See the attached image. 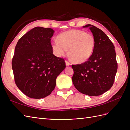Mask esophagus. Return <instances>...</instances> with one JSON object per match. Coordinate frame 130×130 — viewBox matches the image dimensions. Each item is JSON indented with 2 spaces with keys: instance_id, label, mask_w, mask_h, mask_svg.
<instances>
[{
  "instance_id": "34e87169",
  "label": "esophagus",
  "mask_w": 130,
  "mask_h": 130,
  "mask_svg": "<svg viewBox=\"0 0 130 130\" xmlns=\"http://www.w3.org/2000/svg\"><path fill=\"white\" fill-rule=\"evenodd\" d=\"M66 65L67 66H70V63L69 62H68L67 61H66Z\"/></svg>"
}]
</instances>
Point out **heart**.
<instances>
[{
    "mask_svg": "<svg viewBox=\"0 0 130 130\" xmlns=\"http://www.w3.org/2000/svg\"><path fill=\"white\" fill-rule=\"evenodd\" d=\"M57 40H54L52 48L55 54L61 57L66 54L69 49V55L77 63H82L92 56L95 46V38L90 33L73 29L59 34Z\"/></svg>",
    "mask_w": 130,
    "mask_h": 130,
    "instance_id": "b5f03b06",
    "label": "heart"
}]
</instances>
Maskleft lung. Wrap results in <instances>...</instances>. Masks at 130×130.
<instances>
[{
  "label": "left lung",
  "mask_w": 130,
  "mask_h": 130,
  "mask_svg": "<svg viewBox=\"0 0 130 130\" xmlns=\"http://www.w3.org/2000/svg\"><path fill=\"white\" fill-rule=\"evenodd\" d=\"M95 38L92 56L84 63L72 65L73 83L81 93L99 96L111 89L115 81L118 64L115 46L108 37L95 26L87 24Z\"/></svg>",
  "instance_id": "left-lung-1"
}]
</instances>
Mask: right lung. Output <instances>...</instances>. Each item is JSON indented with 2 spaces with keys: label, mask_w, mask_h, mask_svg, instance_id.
<instances>
[{
  "label": "right lung",
  "mask_w": 130,
  "mask_h": 130,
  "mask_svg": "<svg viewBox=\"0 0 130 130\" xmlns=\"http://www.w3.org/2000/svg\"><path fill=\"white\" fill-rule=\"evenodd\" d=\"M54 31L35 27L18 40L12 67L15 84L27 96H48L54 89L57 77L66 68L63 58L53 53L51 38Z\"/></svg>",
  "instance_id": "right-lung-1"
}]
</instances>
